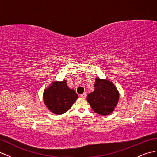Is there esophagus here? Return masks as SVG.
<instances>
[{"label":"esophagus","instance_id":"obj_1","mask_svg":"<svg viewBox=\"0 0 157 157\" xmlns=\"http://www.w3.org/2000/svg\"><path fill=\"white\" fill-rule=\"evenodd\" d=\"M86 96H87V93H86V92H84L83 94L81 95V98L85 99L86 98Z\"/></svg>","mask_w":157,"mask_h":157}]
</instances>
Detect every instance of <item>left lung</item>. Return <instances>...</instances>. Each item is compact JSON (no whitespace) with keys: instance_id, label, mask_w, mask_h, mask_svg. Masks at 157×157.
<instances>
[{"instance_id":"1","label":"left lung","mask_w":157,"mask_h":157,"mask_svg":"<svg viewBox=\"0 0 157 157\" xmlns=\"http://www.w3.org/2000/svg\"><path fill=\"white\" fill-rule=\"evenodd\" d=\"M119 98V92L113 83L107 79L96 78L95 90L87 95V100L95 113L107 115L114 110Z\"/></svg>"}]
</instances>
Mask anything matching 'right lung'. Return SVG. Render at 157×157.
<instances>
[{
  "instance_id": "1",
  "label": "right lung",
  "mask_w": 157,
  "mask_h": 157,
  "mask_svg": "<svg viewBox=\"0 0 157 157\" xmlns=\"http://www.w3.org/2000/svg\"><path fill=\"white\" fill-rule=\"evenodd\" d=\"M78 95L74 90L67 86L66 80L54 82L44 92V101L50 111L62 115L69 110L78 99Z\"/></svg>"
}]
</instances>
